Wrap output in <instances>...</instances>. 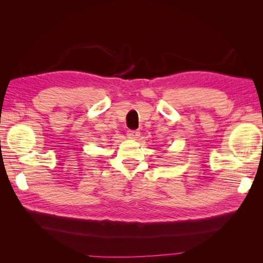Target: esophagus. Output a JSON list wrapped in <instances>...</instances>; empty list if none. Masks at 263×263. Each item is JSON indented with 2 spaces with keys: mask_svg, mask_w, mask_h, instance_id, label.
I'll return each instance as SVG.
<instances>
[{
  "mask_svg": "<svg viewBox=\"0 0 263 263\" xmlns=\"http://www.w3.org/2000/svg\"><path fill=\"white\" fill-rule=\"evenodd\" d=\"M127 136L132 139H137L140 136V132L139 130H128L127 132Z\"/></svg>",
  "mask_w": 263,
  "mask_h": 263,
  "instance_id": "obj_1",
  "label": "esophagus"
}]
</instances>
